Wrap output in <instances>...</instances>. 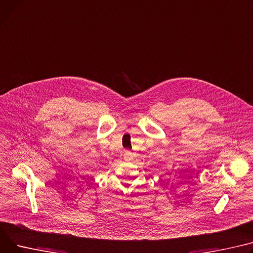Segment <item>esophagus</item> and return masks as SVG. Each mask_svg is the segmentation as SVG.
Segmentation results:
<instances>
[{
  "mask_svg": "<svg viewBox=\"0 0 253 253\" xmlns=\"http://www.w3.org/2000/svg\"><path fill=\"white\" fill-rule=\"evenodd\" d=\"M131 158H132L131 151H130V150H125V151H124V159H125V160H130Z\"/></svg>",
  "mask_w": 253,
  "mask_h": 253,
  "instance_id": "1",
  "label": "esophagus"
}]
</instances>
